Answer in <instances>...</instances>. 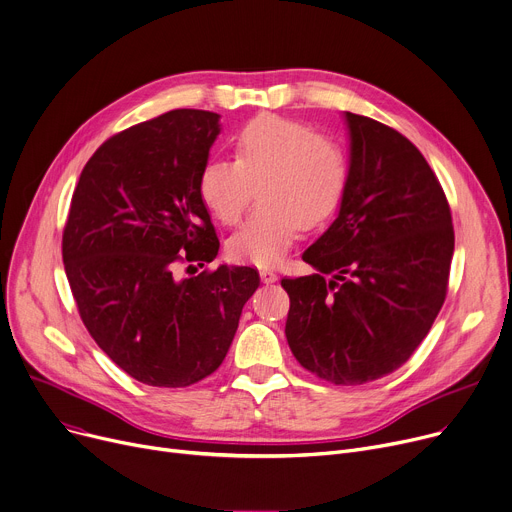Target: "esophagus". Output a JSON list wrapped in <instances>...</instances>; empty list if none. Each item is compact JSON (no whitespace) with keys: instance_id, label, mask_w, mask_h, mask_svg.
I'll use <instances>...</instances> for the list:
<instances>
[{"instance_id":"1","label":"esophagus","mask_w":512,"mask_h":512,"mask_svg":"<svg viewBox=\"0 0 512 512\" xmlns=\"http://www.w3.org/2000/svg\"><path fill=\"white\" fill-rule=\"evenodd\" d=\"M260 279H262V283H266V285H270V283H277V281H279L277 272H274V270H268V268L260 270Z\"/></svg>"}]
</instances>
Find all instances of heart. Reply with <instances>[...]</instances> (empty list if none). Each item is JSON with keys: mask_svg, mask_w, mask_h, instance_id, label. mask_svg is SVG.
<instances>
[{"mask_svg": "<svg viewBox=\"0 0 512 512\" xmlns=\"http://www.w3.org/2000/svg\"><path fill=\"white\" fill-rule=\"evenodd\" d=\"M231 153L233 164L201 170V199L217 221L235 225L256 190L260 205L227 250L238 262L277 266L301 227H318L338 209L348 178L344 147L307 123L264 114L233 135Z\"/></svg>", "mask_w": 512, "mask_h": 512, "instance_id": "heart-1", "label": "heart"}]
</instances>
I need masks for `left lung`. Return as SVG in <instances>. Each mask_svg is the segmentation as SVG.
<instances>
[{
    "mask_svg": "<svg viewBox=\"0 0 512 512\" xmlns=\"http://www.w3.org/2000/svg\"><path fill=\"white\" fill-rule=\"evenodd\" d=\"M348 178L338 217L283 279L287 342L307 371L361 385L400 369L447 295L455 248L447 196L424 155L398 131L344 112Z\"/></svg>",
    "mask_w": 512,
    "mask_h": 512,
    "instance_id": "8db88e82",
    "label": "left lung"
}]
</instances>
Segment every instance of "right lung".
I'll return each mask as SVG.
<instances>
[{
	"label": "right lung",
	"instance_id": "add662e5",
	"mask_svg": "<svg viewBox=\"0 0 512 512\" xmlns=\"http://www.w3.org/2000/svg\"><path fill=\"white\" fill-rule=\"evenodd\" d=\"M219 119L180 108L114 135L73 190L63 229L73 299L96 344L145 385L186 387L217 371L260 285L250 266L178 274L219 252L199 192Z\"/></svg>",
	"mask_w": 512,
	"mask_h": 512
}]
</instances>
